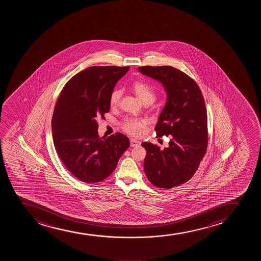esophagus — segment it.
Wrapping results in <instances>:
<instances>
[{
  "label": "esophagus",
  "mask_w": 261,
  "mask_h": 261,
  "mask_svg": "<svg viewBox=\"0 0 261 261\" xmlns=\"http://www.w3.org/2000/svg\"><path fill=\"white\" fill-rule=\"evenodd\" d=\"M140 144H141V143H140V141H139V140H138V139H136V138H132V139H130V146H139V145H140Z\"/></svg>",
  "instance_id": "34e87169"
}]
</instances>
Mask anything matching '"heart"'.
Segmentation results:
<instances>
[{
    "label": "heart",
    "mask_w": 261,
    "mask_h": 261,
    "mask_svg": "<svg viewBox=\"0 0 261 261\" xmlns=\"http://www.w3.org/2000/svg\"><path fill=\"white\" fill-rule=\"evenodd\" d=\"M133 92L136 96L141 100L145 105L152 103L156 99V92L150 87V85L144 84L143 82H135L132 86ZM122 96L121 90H115L112 91L110 96V103L112 107H116L120 102ZM148 120L145 118H129L124 121L123 128L126 132L133 136H141L146 130L148 125Z\"/></svg>",
    "instance_id": "b5f03b06"
}]
</instances>
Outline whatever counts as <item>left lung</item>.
Masks as SVG:
<instances>
[{"mask_svg":"<svg viewBox=\"0 0 261 261\" xmlns=\"http://www.w3.org/2000/svg\"><path fill=\"white\" fill-rule=\"evenodd\" d=\"M143 75L163 84L167 99L159 115L156 137L170 136L169 147L148 142L144 172L150 183L171 189L186 183L198 170L206 151L207 113L203 95L197 83L171 66L139 67Z\"/></svg>","mask_w":261,"mask_h":261,"instance_id":"8db88e82","label":"left lung"}]
</instances>
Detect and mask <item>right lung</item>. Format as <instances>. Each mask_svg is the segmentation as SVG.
Here are the masks:
<instances>
[{
	"mask_svg": "<svg viewBox=\"0 0 261 261\" xmlns=\"http://www.w3.org/2000/svg\"><path fill=\"white\" fill-rule=\"evenodd\" d=\"M129 67L93 66L70 78L61 91L51 127L57 154L76 178L97 183L109 177L129 138L122 133L100 137L97 119L110 111V96Z\"/></svg>",
	"mask_w": 261,
	"mask_h": 261,
	"instance_id": "obj_1",
	"label": "right lung"
}]
</instances>
